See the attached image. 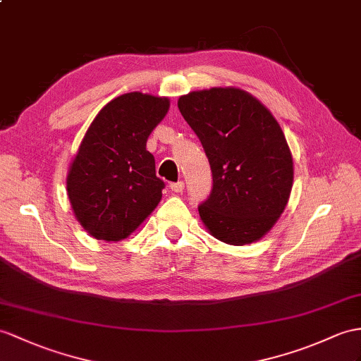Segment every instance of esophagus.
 I'll use <instances>...</instances> for the list:
<instances>
[{
    "label": "esophagus",
    "instance_id": "esophagus-1",
    "mask_svg": "<svg viewBox=\"0 0 361 361\" xmlns=\"http://www.w3.org/2000/svg\"><path fill=\"white\" fill-rule=\"evenodd\" d=\"M183 188H185V183H183V180L170 183V190H171L173 192H182V191H183Z\"/></svg>",
    "mask_w": 361,
    "mask_h": 361
}]
</instances>
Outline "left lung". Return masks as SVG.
Instances as JSON below:
<instances>
[{"label":"left lung","instance_id":"8db88e82","mask_svg":"<svg viewBox=\"0 0 361 361\" xmlns=\"http://www.w3.org/2000/svg\"><path fill=\"white\" fill-rule=\"evenodd\" d=\"M178 107L213 173V188L199 205L202 222L225 243L259 240L283 213L293 188V157L279 122L233 87L180 96Z\"/></svg>","mask_w":361,"mask_h":361}]
</instances>
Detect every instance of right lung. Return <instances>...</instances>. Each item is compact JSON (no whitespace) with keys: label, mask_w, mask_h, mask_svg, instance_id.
<instances>
[{"label":"right lung","mask_w":361,"mask_h":361,"mask_svg":"<svg viewBox=\"0 0 361 361\" xmlns=\"http://www.w3.org/2000/svg\"><path fill=\"white\" fill-rule=\"evenodd\" d=\"M169 107V98L126 93L87 130L67 176V195L78 222L94 239H126L161 202L165 183L156 176L147 139Z\"/></svg>","instance_id":"right-lung-1"}]
</instances>
